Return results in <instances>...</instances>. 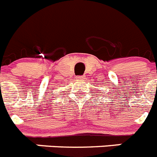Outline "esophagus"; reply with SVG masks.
Segmentation results:
<instances>
[{"label": "esophagus", "mask_w": 157, "mask_h": 157, "mask_svg": "<svg viewBox=\"0 0 157 157\" xmlns=\"http://www.w3.org/2000/svg\"><path fill=\"white\" fill-rule=\"evenodd\" d=\"M76 78H77L78 80H82L84 79V75H78L76 76Z\"/></svg>", "instance_id": "34e87169"}]
</instances>
